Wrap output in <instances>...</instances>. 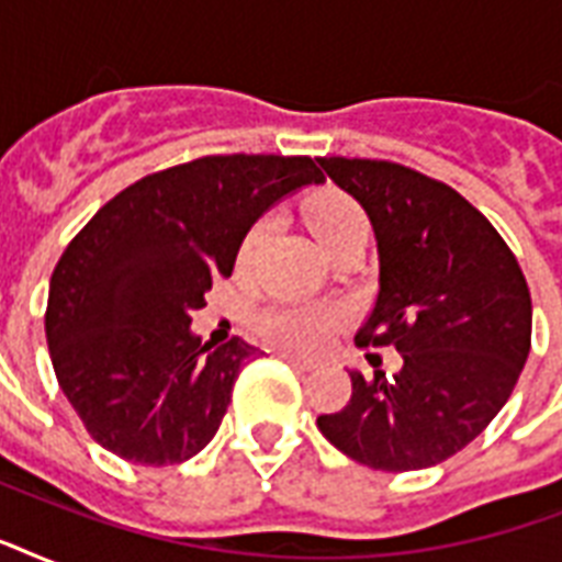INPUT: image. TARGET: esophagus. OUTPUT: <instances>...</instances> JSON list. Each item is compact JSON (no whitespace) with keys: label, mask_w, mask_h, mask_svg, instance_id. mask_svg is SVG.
Wrapping results in <instances>:
<instances>
[{"label":"esophagus","mask_w":562,"mask_h":562,"mask_svg":"<svg viewBox=\"0 0 562 562\" xmlns=\"http://www.w3.org/2000/svg\"><path fill=\"white\" fill-rule=\"evenodd\" d=\"M277 359L289 361L291 368H297V370H312V368H315V361L300 359V356H291V352H277Z\"/></svg>","instance_id":"34e87169"}]
</instances>
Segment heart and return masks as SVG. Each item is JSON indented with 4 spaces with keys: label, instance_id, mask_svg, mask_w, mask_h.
Wrapping results in <instances>:
<instances>
[{
    "label": "heart",
    "instance_id": "1",
    "mask_svg": "<svg viewBox=\"0 0 562 562\" xmlns=\"http://www.w3.org/2000/svg\"><path fill=\"white\" fill-rule=\"evenodd\" d=\"M308 221L315 229L317 241L329 250L338 245L341 238L352 236V233H368V215L361 212V206L344 192L326 189V192L315 194L308 203ZM273 221L259 218L254 227L247 229L245 241H241V262H250L265 241L271 238ZM344 315L338 308L329 306H273L262 312L259 317V329L271 344L285 347L294 352H315L321 350L329 335L341 326Z\"/></svg>",
    "mask_w": 562,
    "mask_h": 562
}]
</instances>
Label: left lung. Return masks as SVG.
<instances>
[{
	"label": "left lung",
	"mask_w": 562,
	"mask_h": 562,
	"mask_svg": "<svg viewBox=\"0 0 562 562\" xmlns=\"http://www.w3.org/2000/svg\"><path fill=\"white\" fill-rule=\"evenodd\" d=\"M364 206L379 294L359 347L402 356L391 379L350 370L352 396L317 428L382 472L443 463L490 426L531 352V291L496 227L440 180L387 160H321Z\"/></svg>",
	"instance_id": "left-lung-1"
}]
</instances>
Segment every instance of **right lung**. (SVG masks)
Here are the masks:
<instances>
[{"mask_svg": "<svg viewBox=\"0 0 562 562\" xmlns=\"http://www.w3.org/2000/svg\"><path fill=\"white\" fill-rule=\"evenodd\" d=\"M324 183L312 157L227 154L136 180L69 241L48 282L46 341L90 437L143 467L210 443L256 347L201 344L194 308L229 277L256 218Z\"/></svg>", "mask_w": 562, "mask_h": 562, "instance_id": "1", "label": "right lung"}]
</instances>
